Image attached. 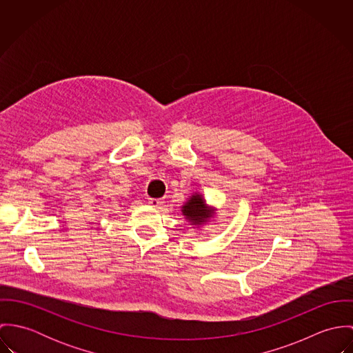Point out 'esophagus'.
I'll list each match as a JSON object with an SVG mask.
<instances>
[{
  "instance_id": "obj_1",
  "label": "esophagus",
  "mask_w": 353,
  "mask_h": 353,
  "mask_svg": "<svg viewBox=\"0 0 353 353\" xmlns=\"http://www.w3.org/2000/svg\"><path fill=\"white\" fill-rule=\"evenodd\" d=\"M148 202H150V205H151V206H153V208H157V209H160V208L163 206V203H164L163 200H159V199H150Z\"/></svg>"
}]
</instances>
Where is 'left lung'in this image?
<instances>
[{
  "instance_id": "8db88e82",
  "label": "left lung",
  "mask_w": 353,
  "mask_h": 353,
  "mask_svg": "<svg viewBox=\"0 0 353 353\" xmlns=\"http://www.w3.org/2000/svg\"><path fill=\"white\" fill-rule=\"evenodd\" d=\"M182 214L186 220L190 221L192 225H202L209 221L214 216L216 209L213 206H209L205 199L200 193H194L190 196V199L185 202L182 206Z\"/></svg>"
}]
</instances>
